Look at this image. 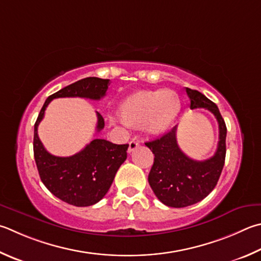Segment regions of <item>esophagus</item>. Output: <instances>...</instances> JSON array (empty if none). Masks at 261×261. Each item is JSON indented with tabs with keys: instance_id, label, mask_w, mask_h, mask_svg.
<instances>
[{
	"instance_id": "esophagus-1",
	"label": "esophagus",
	"mask_w": 261,
	"mask_h": 261,
	"mask_svg": "<svg viewBox=\"0 0 261 261\" xmlns=\"http://www.w3.org/2000/svg\"><path fill=\"white\" fill-rule=\"evenodd\" d=\"M138 147H139L138 140L132 139L129 143V148H127V151H129V153H132V151H135L137 148H138Z\"/></svg>"
}]
</instances>
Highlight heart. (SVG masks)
Here are the masks:
<instances>
[{
	"instance_id": "b5f03b06",
	"label": "heart",
	"mask_w": 261,
	"mask_h": 261,
	"mask_svg": "<svg viewBox=\"0 0 261 261\" xmlns=\"http://www.w3.org/2000/svg\"><path fill=\"white\" fill-rule=\"evenodd\" d=\"M179 110V98L172 90L140 91L121 103L120 114L126 124H143L148 134L159 135L172 124Z\"/></svg>"
}]
</instances>
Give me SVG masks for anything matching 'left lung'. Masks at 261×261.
<instances>
[{
  "mask_svg": "<svg viewBox=\"0 0 261 261\" xmlns=\"http://www.w3.org/2000/svg\"><path fill=\"white\" fill-rule=\"evenodd\" d=\"M191 110L205 108L216 116L219 124V141L215 155L204 161H195L184 153L177 143V126L161 138L148 141L154 164L148 182L156 197L163 204L185 207L202 201L213 191L219 180L226 158L227 127L219 108L197 90L186 88Z\"/></svg>",
  "mask_w": 261,
  "mask_h": 261,
  "instance_id": "left-lung-1",
  "label": "left lung"
}]
</instances>
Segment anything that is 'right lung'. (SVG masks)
<instances>
[{
  "mask_svg": "<svg viewBox=\"0 0 261 261\" xmlns=\"http://www.w3.org/2000/svg\"><path fill=\"white\" fill-rule=\"evenodd\" d=\"M108 84L110 80L85 77L67 85L48 97L34 125V159L42 182L55 196L75 206L93 205L106 195L118 168L126 160L129 145H116L97 138L75 155L60 158L44 148L37 126L52 99L80 97L99 100L106 96ZM97 118V132H100L105 121L98 112Z\"/></svg>",
  "mask_w": 261,
  "mask_h": 261,
  "instance_id": "obj_1",
  "label": "right lung"
}]
</instances>
